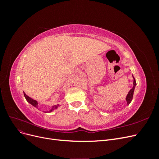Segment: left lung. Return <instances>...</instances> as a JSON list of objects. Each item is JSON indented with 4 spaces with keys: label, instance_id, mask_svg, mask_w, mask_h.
<instances>
[{
    "label": "left lung",
    "instance_id": "8db88e82",
    "mask_svg": "<svg viewBox=\"0 0 159 159\" xmlns=\"http://www.w3.org/2000/svg\"><path fill=\"white\" fill-rule=\"evenodd\" d=\"M133 87L131 89H130V91L128 92V93H127V95L126 96V98H125V100H126V102H127V105H129L130 104V103L131 102V101L133 99V97L134 90V88H135L136 85H137L135 79H134L133 75Z\"/></svg>",
    "mask_w": 159,
    "mask_h": 159
}]
</instances>
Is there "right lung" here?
<instances>
[{
    "mask_svg": "<svg viewBox=\"0 0 159 159\" xmlns=\"http://www.w3.org/2000/svg\"><path fill=\"white\" fill-rule=\"evenodd\" d=\"M24 95H25V97L26 101H27V102H28V103H29L30 104H31L32 105H33V106L34 107H36L37 109L38 108V101H36V100H35V99H34L31 98L30 97H29V96L27 95L25 92H24ZM60 105H52V106L51 108H50V109L49 111H48L47 112H48V113L52 112L53 111H54L55 109H57V108H58V107H60ZM44 112H46V111H44Z\"/></svg>",
    "mask_w": 159,
    "mask_h": 159,
    "instance_id": "right-lung-1",
    "label": "right lung"
}]
</instances>
